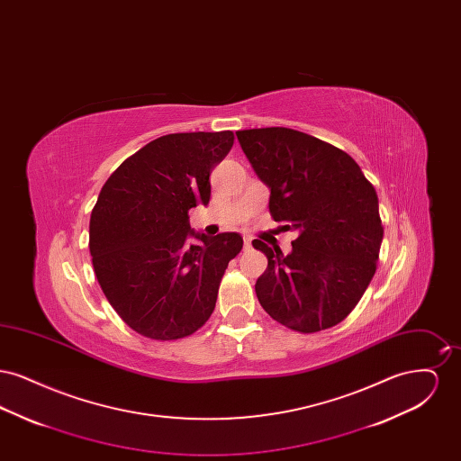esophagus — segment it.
<instances>
[{"label":"esophagus","mask_w":461,"mask_h":461,"mask_svg":"<svg viewBox=\"0 0 461 461\" xmlns=\"http://www.w3.org/2000/svg\"><path fill=\"white\" fill-rule=\"evenodd\" d=\"M243 247H245V249H250V247H252V240H250L249 237L243 239Z\"/></svg>","instance_id":"obj_1"}]
</instances>
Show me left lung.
Wrapping results in <instances>:
<instances>
[{
	"mask_svg": "<svg viewBox=\"0 0 461 461\" xmlns=\"http://www.w3.org/2000/svg\"><path fill=\"white\" fill-rule=\"evenodd\" d=\"M237 136L271 188V218L299 233L288 256L252 241L267 258L256 282L261 306L301 333L339 325L376 271L384 226L372 183L351 155L306 132L259 128Z\"/></svg>",
	"mask_w": 461,
	"mask_h": 461,
	"instance_id": "1",
	"label": "left lung"
}]
</instances>
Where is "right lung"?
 <instances>
[{
	"label": "right lung",
	"instance_id": "right-lung-1",
	"mask_svg": "<svg viewBox=\"0 0 461 461\" xmlns=\"http://www.w3.org/2000/svg\"><path fill=\"white\" fill-rule=\"evenodd\" d=\"M233 131L175 132L147 143L105 181L89 220L93 269L110 306L143 337L169 342L211 318L221 278L240 254L239 233L196 235L190 209L207 205L209 176Z\"/></svg>",
	"mask_w": 461,
	"mask_h": 461
}]
</instances>
